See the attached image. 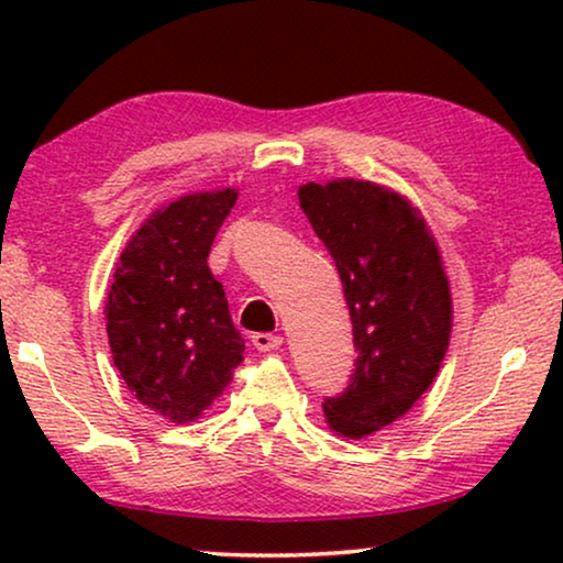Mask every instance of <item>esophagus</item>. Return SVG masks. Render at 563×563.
Here are the masks:
<instances>
[{"mask_svg":"<svg viewBox=\"0 0 563 563\" xmlns=\"http://www.w3.org/2000/svg\"><path fill=\"white\" fill-rule=\"evenodd\" d=\"M251 341L258 351H276L284 343L282 335H272V333H253Z\"/></svg>","mask_w":563,"mask_h":563,"instance_id":"esophagus-1","label":"esophagus"}]
</instances>
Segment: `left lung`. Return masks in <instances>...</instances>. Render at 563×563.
I'll return each mask as SVG.
<instances>
[{
    "mask_svg": "<svg viewBox=\"0 0 563 563\" xmlns=\"http://www.w3.org/2000/svg\"><path fill=\"white\" fill-rule=\"evenodd\" d=\"M299 207L341 274L358 353L351 384L322 410L335 433L372 435L418 402L449 351L441 251L420 212L374 181H310Z\"/></svg>",
    "mask_w": 563,
    "mask_h": 563,
    "instance_id": "1",
    "label": "left lung"
}]
</instances>
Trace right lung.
<instances>
[{"label": "right lung", "mask_w": 563, "mask_h": 563, "mask_svg": "<svg viewBox=\"0 0 563 563\" xmlns=\"http://www.w3.org/2000/svg\"><path fill=\"white\" fill-rule=\"evenodd\" d=\"M238 199L197 191L156 210L120 253L107 335L128 389L172 422H191L233 379L245 343L207 256Z\"/></svg>", "instance_id": "add662e5"}]
</instances>
